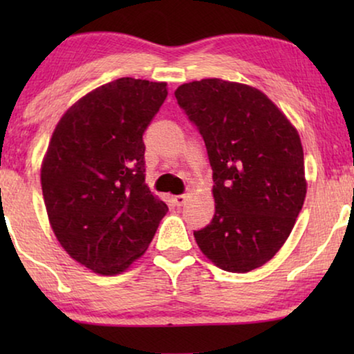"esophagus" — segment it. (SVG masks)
Masks as SVG:
<instances>
[{
    "instance_id": "obj_1",
    "label": "esophagus",
    "mask_w": 354,
    "mask_h": 354,
    "mask_svg": "<svg viewBox=\"0 0 354 354\" xmlns=\"http://www.w3.org/2000/svg\"><path fill=\"white\" fill-rule=\"evenodd\" d=\"M185 201H187V196L185 195H178V196L174 198V203H176L177 207H180V206L185 205Z\"/></svg>"
}]
</instances>
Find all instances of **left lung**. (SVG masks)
<instances>
[{"instance_id":"1","label":"left lung","mask_w":354,"mask_h":354,"mask_svg":"<svg viewBox=\"0 0 354 354\" xmlns=\"http://www.w3.org/2000/svg\"><path fill=\"white\" fill-rule=\"evenodd\" d=\"M176 98L205 140L214 180L216 212L196 243L227 272L258 269L287 241L306 198L298 130L268 95L239 82L195 80Z\"/></svg>"}]
</instances>
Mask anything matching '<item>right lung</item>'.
Segmentation results:
<instances>
[{"mask_svg":"<svg viewBox=\"0 0 354 354\" xmlns=\"http://www.w3.org/2000/svg\"><path fill=\"white\" fill-rule=\"evenodd\" d=\"M167 96L166 82L113 80L62 114L41 162L48 221L59 245L100 275L142 258L167 205L145 183L143 133Z\"/></svg>","mask_w":354,"mask_h":354,"instance_id":"add662e5","label":"right lung"}]
</instances>
